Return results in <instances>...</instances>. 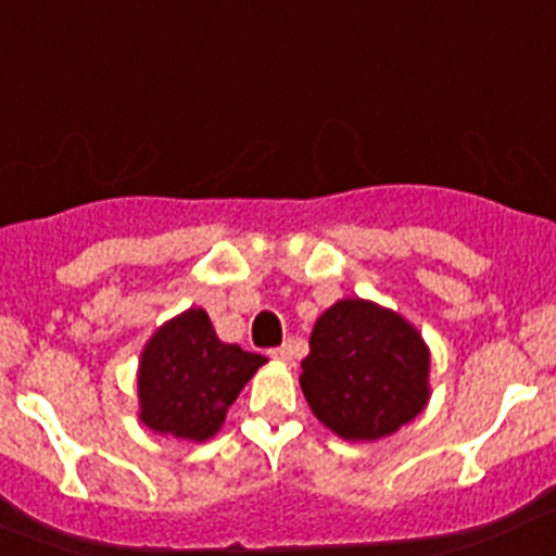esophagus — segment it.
<instances>
[{"mask_svg": "<svg viewBox=\"0 0 556 556\" xmlns=\"http://www.w3.org/2000/svg\"><path fill=\"white\" fill-rule=\"evenodd\" d=\"M270 356L276 358V362H280V364H291V362H294V348H291V342H286V345L273 348Z\"/></svg>", "mask_w": 556, "mask_h": 556, "instance_id": "obj_1", "label": "esophagus"}]
</instances>
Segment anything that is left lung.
Listing matches in <instances>:
<instances>
[{
    "instance_id": "8db88e82",
    "label": "left lung",
    "mask_w": 556,
    "mask_h": 556,
    "mask_svg": "<svg viewBox=\"0 0 556 556\" xmlns=\"http://www.w3.org/2000/svg\"><path fill=\"white\" fill-rule=\"evenodd\" d=\"M431 351L404 316L351 296L324 311L302 358L313 415L345 442H377L415 420L431 399Z\"/></svg>"
}]
</instances>
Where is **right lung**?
<instances>
[{"label": "right lung", "mask_w": 556, "mask_h": 556, "mask_svg": "<svg viewBox=\"0 0 556 556\" xmlns=\"http://www.w3.org/2000/svg\"><path fill=\"white\" fill-rule=\"evenodd\" d=\"M267 364L216 337L208 313L190 307L165 320L139 358V420L185 442H208L245 382Z\"/></svg>", "instance_id": "add662e5"}]
</instances>
